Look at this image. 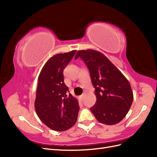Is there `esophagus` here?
Wrapping results in <instances>:
<instances>
[{
    "label": "esophagus",
    "instance_id": "1",
    "mask_svg": "<svg viewBox=\"0 0 157 157\" xmlns=\"http://www.w3.org/2000/svg\"><path fill=\"white\" fill-rule=\"evenodd\" d=\"M84 98H85V94H83L82 95H81V96H79V98H80V100H82V99H83Z\"/></svg>",
    "mask_w": 157,
    "mask_h": 157
}]
</instances>
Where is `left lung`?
<instances>
[{"label":"left lung","instance_id":"1","mask_svg":"<svg viewBox=\"0 0 157 157\" xmlns=\"http://www.w3.org/2000/svg\"><path fill=\"white\" fill-rule=\"evenodd\" d=\"M79 57L88 68L95 88L96 102L90 111L102 124L113 125L120 122L134 99L128 80L101 52L91 49L78 50L75 59Z\"/></svg>","mask_w":157,"mask_h":157}]
</instances>
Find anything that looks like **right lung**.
Here are the masks:
<instances>
[{"instance_id":"obj_1","label":"right lung","mask_w":157,"mask_h":157,"mask_svg":"<svg viewBox=\"0 0 157 157\" xmlns=\"http://www.w3.org/2000/svg\"><path fill=\"white\" fill-rule=\"evenodd\" d=\"M76 50L52 56L42 67L38 78L35 108L38 117L50 129L65 131L77 121L78 100L69 92L63 71Z\"/></svg>"}]
</instances>
